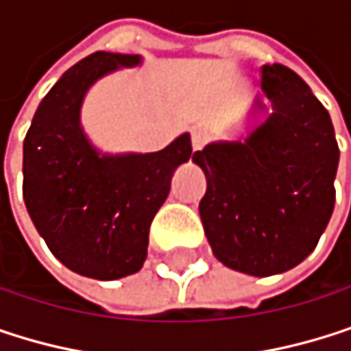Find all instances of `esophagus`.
I'll use <instances>...</instances> for the list:
<instances>
[{"mask_svg": "<svg viewBox=\"0 0 351 351\" xmlns=\"http://www.w3.org/2000/svg\"><path fill=\"white\" fill-rule=\"evenodd\" d=\"M206 143H208V133L204 129H193L191 131V145H193V149L195 152L197 149H204Z\"/></svg>", "mask_w": 351, "mask_h": 351, "instance_id": "esophagus-1", "label": "esophagus"}]
</instances>
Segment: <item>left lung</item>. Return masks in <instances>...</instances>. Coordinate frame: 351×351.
<instances>
[{
	"mask_svg": "<svg viewBox=\"0 0 351 351\" xmlns=\"http://www.w3.org/2000/svg\"><path fill=\"white\" fill-rule=\"evenodd\" d=\"M274 104L245 143L193 154L208 177L199 214L214 255L230 269L267 278L317 247L335 206L339 147L327 108L290 67H261Z\"/></svg>",
	"mask_w": 351,
	"mask_h": 351,
	"instance_id": "1",
	"label": "left lung"
}]
</instances>
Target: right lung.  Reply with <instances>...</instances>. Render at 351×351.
Wrapping results in <instances>:
<instances>
[{
  "instance_id": "add662e5",
  "label": "right lung",
  "mask_w": 351,
  "mask_h": 351,
  "mask_svg": "<svg viewBox=\"0 0 351 351\" xmlns=\"http://www.w3.org/2000/svg\"><path fill=\"white\" fill-rule=\"evenodd\" d=\"M137 55L92 53L69 67L38 104L24 137V202L51 253L71 271L117 280L141 269L149 226L174 168L191 158L185 133L154 154L98 156L80 129L86 90Z\"/></svg>"
}]
</instances>
